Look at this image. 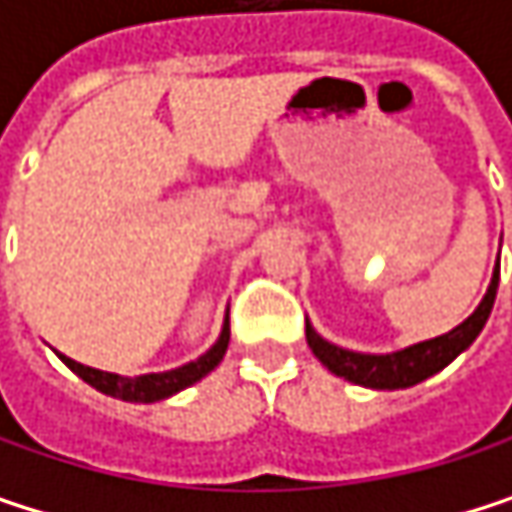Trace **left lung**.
I'll list each match as a JSON object with an SVG mask.
<instances>
[{
  "instance_id": "1",
  "label": "left lung",
  "mask_w": 512,
  "mask_h": 512,
  "mask_svg": "<svg viewBox=\"0 0 512 512\" xmlns=\"http://www.w3.org/2000/svg\"><path fill=\"white\" fill-rule=\"evenodd\" d=\"M495 290H498V266L492 272V281H489V290H486L483 302L477 305V311L465 323L451 329L448 335L412 344V347L388 353V356H367V353H353V350L335 347V344L323 341L311 329V323H305V338H308L311 353L320 358L335 376H344V379L364 385V388H388V391L409 388V385H418L427 376L439 373L442 367H448L462 350H468L474 344V338L486 326L489 311L495 305Z\"/></svg>"
}]
</instances>
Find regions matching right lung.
Here are the masks:
<instances>
[{
	"mask_svg": "<svg viewBox=\"0 0 512 512\" xmlns=\"http://www.w3.org/2000/svg\"><path fill=\"white\" fill-rule=\"evenodd\" d=\"M228 341H231V329H228V320L222 326V335L219 341L204 353L201 358L183 364V367H174V370H165V373H145V376H118V373H106V370H94V367H85L73 358L61 356V361L76 373L82 376L91 388L109 394V397H121V400H130V403H154V400H165L189 385H195L198 379H204L228 350Z\"/></svg>",
	"mask_w": 512,
	"mask_h": 512,
	"instance_id": "1",
	"label": "right lung"
}]
</instances>
